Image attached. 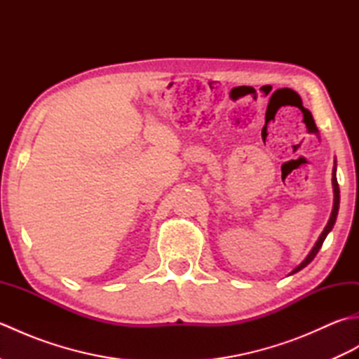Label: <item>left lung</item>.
Listing matches in <instances>:
<instances>
[{
  "label": "left lung",
  "instance_id": "8db88e82",
  "mask_svg": "<svg viewBox=\"0 0 359 359\" xmlns=\"http://www.w3.org/2000/svg\"><path fill=\"white\" fill-rule=\"evenodd\" d=\"M332 182H333V191H334V202H333L332 216H330V219H329V222H327V225H325V228H324V231L321 233V236H319L318 242L315 243L313 250L310 251V255L306 257V261H304V262H302L299 266H296V269L293 270V273H296V271L302 270L304 266H307V265H309L311 261H313L315 256L318 255L319 248L323 247V243H324V241H325V238H327V234L330 233V230H332V228H333L334 222H337V216H338V210H339V185H338V180H337V166L333 168V179H332Z\"/></svg>",
  "mask_w": 359,
  "mask_h": 359
}]
</instances>
